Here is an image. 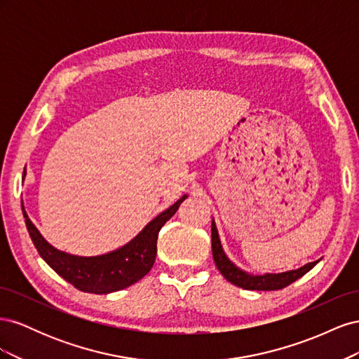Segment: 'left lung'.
<instances>
[{
  "label": "left lung",
  "mask_w": 359,
  "mask_h": 359,
  "mask_svg": "<svg viewBox=\"0 0 359 359\" xmlns=\"http://www.w3.org/2000/svg\"><path fill=\"white\" fill-rule=\"evenodd\" d=\"M211 245H212V257H214L215 266L219 268L222 276L227 281H231L232 285L247 289V290L283 289V287L289 286L290 283H293V281L301 278L304 274H307L314 265L319 264V260H314V262L306 264L298 269L285 271V273H265V274H257V276L250 274V273H247V271L238 268L232 262V260L226 256L214 219L211 223Z\"/></svg>",
  "instance_id": "8db88e82"
}]
</instances>
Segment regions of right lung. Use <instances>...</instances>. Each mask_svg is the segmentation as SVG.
<instances>
[{
    "instance_id": "obj_1",
    "label": "right lung",
    "mask_w": 359,
    "mask_h": 359,
    "mask_svg": "<svg viewBox=\"0 0 359 359\" xmlns=\"http://www.w3.org/2000/svg\"><path fill=\"white\" fill-rule=\"evenodd\" d=\"M186 199L187 194H184L168 210L154 217L127 244L97 256H78L55 248L29 220L24 206L22 211L28 233L43 260L76 289L106 295L135 285L149 273L156 262L158 232Z\"/></svg>"
}]
</instances>
